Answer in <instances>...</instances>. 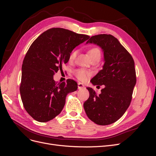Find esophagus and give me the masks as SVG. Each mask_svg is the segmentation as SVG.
Instances as JSON below:
<instances>
[{
	"label": "esophagus",
	"instance_id": "1",
	"mask_svg": "<svg viewBox=\"0 0 156 156\" xmlns=\"http://www.w3.org/2000/svg\"><path fill=\"white\" fill-rule=\"evenodd\" d=\"M83 88H84V84L83 83H78V89L80 90V89H82Z\"/></svg>",
	"mask_w": 156,
	"mask_h": 156
}]
</instances>
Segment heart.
I'll return each instance as SVG.
<instances>
[{"label": "heart", "mask_w": 156, "mask_h": 156, "mask_svg": "<svg viewBox=\"0 0 156 156\" xmlns=\"http://www.w3.org/2000/svg\"><path fill=\"white\" fill-rule=\"evenodd\" d=\"M77 53V51L75 50L73 51L69 56V60L71 61L73 60L76 57ZM88 54L91 60L94 59L100 60L101 58V51L100 49L96 48V47L95 48H92L90 49L88 51ZM75 76H76L79 80H81V81H85L90 75V73L84 69H79L75 71Z\"/></svg>", "instance_id": "heart-1"}]
</instances>
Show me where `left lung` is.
<instances>
[{
  "label": "left lung",
  "instance_id": "obj_1",
  "mask_svg": "<svg viewBox=\"0 0 156 156\" xmlns=\"http://www.w3.org/2000/svg\"><path fill=\"white\" fill-rule=\"evenodd\" d=\"M101 48L104 64L92 79L93 85H105L101 94L87 87L90 93L84 103L88 119L100 126L114 123L122 116L131 101L136 84L134 60L115 37L111 34L92 36L87 41Z\"/></svg>",
  "mask_w": 156,
  "mask_h": 156
}]
</instances>
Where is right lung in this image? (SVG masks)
Segmentation results:
<instances>
[{"mask_svg":"<svg viewBox=\"0 0 156 156\" xmlns=\"http://www.w3.org/2000/svg\"><path fill=\"white\" fill-rule=\"evenodd\" d=\"M89 37L53 28L30 45L23 62L20 94L25 110L36 121L53 119L63 109L67 94L77 90V83L73 80L56 83L53 75L68 62L74 48Z\"/></svg>","mask_w":156,"mask_h":156,"instance_id":"add662e5","label":"right lung"}]
</instances>
